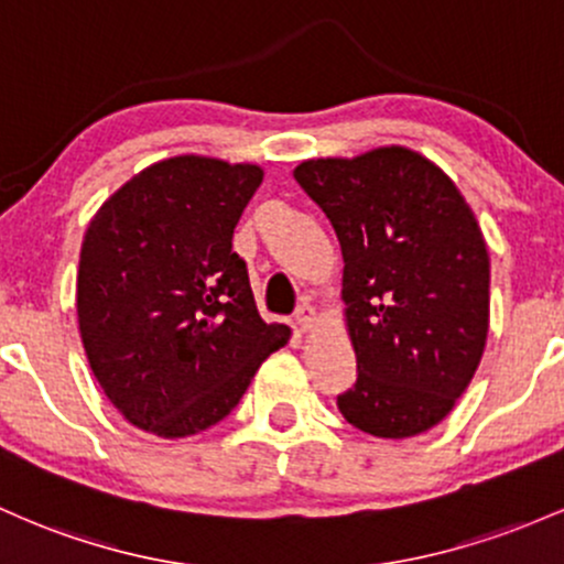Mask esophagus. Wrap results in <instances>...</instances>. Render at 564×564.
Instances as JSON below:
<instances>
[{
  "label": "esophagus",
  "instance_id": "obj_1",
  "mask_svg": "<svg viewBox=\"0 0 564 564\" xmlns=\"http://www.w3.org/2000/svg\"><path fill=\"white\" fill-rule=\"evenodd\" d=\"M294 324H296V329H300V332L311 329V326L315 324V307H311V305H300V307H296Z\"/></svg>",
  "mask_w": 564,
  "mask_h": 564
}]
</instances>
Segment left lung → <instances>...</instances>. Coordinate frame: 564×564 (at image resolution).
<instances>
[{
	"instance_id": "left-lung-1",
	"label": "left lung",
	"mask_w": 564,
	"mask_h": 564,
	"mask_svg": "<svg viewBox=\"0 0 564 564\" xmlns=\"http://www.w3.org/2000/svg\"><path fill=\"white\" fill-rule=\"evenodd\" d=\"M294 178L343 249L356 386L343 417L406 438L453 412L490 329V253L453 178L406 147L305 160Z\"/></svg>"
}]
</instances>
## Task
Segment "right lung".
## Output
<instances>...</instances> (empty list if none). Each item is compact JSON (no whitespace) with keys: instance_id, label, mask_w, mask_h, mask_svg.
I'll return each instance as SVG.
<instances>
[{"instance_id":"add662e5","label":"right lung","mask_w":564,"mask_h":564,"mask_svg":"<svg viewBox=\"0 0 564 564\" xmlns=\"http://www.w3.org/2000/svg\"><path fill=\"white\" fill-rule=\"evenodd\" d=\"M253 163L160 160L98 208L77 272V321L98 386L135 429L184 438L225 420L292 329L264 324L240 214L262 184Z\"/></svg>"}]
</instances>
